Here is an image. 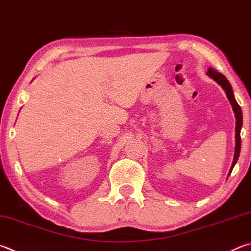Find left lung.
<instances>
[{
	"label": "left lung",
	"mask_w": 251,
	"mask_h": 251,
	"mask_svg": "<svg viewBox=\"0 0 251 251\" xmlns=\"http://www.w3.org/2000/svg\"><path fill=\"white\" fill-rule=\"evenodd\" d=\"M206 75L209 76V78L213 79L215 82H217L218 84H220L223 90L225 91V93L227 95V98H228L229 102H230V105L233 106V110L235 113V116H236V146H235V156H234V161H233V165H231L230 168V171H229V175L233 171V168L236 165L237 160H238V157H239V153H240V146H241V139H240V129H241V126H243V113H241V108L240 106L237 104L235 97H234V93H233V89H231V85L228 82V80L226 79L225 75H223L220 72H217L216 70H214L213 68H209L207 70ZM228 175V176H229Z\"/></svg>",
	"instance_id": "obj_1"
}]
</instances>
